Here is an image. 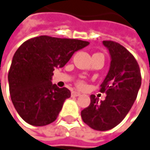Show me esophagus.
<instances>
[{
    "mask_svg": "<svg viewBox=\"0 0 150 150\" xmlns=\"http://www.w3.org/2000/svg\"><path fill=\"white\" fill-rule=\"evenodd\" d=\"M81 94L77 91H72V96L73 97H78V96H80Z\"/></svg>",
    "mask_w": 150,
    "mask_h": 150,
    "instance_id": "esophagus-1",
    "label": "esophagus"
}]
</instances>
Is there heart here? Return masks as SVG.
Instances as JSON below:
<instances>
[{"mask_svg": "<svg viewBox=\"0 0 150 150\" xmlns=\"http://www.w3.org/2000/svg\"><path fill=\"white\" fill-rule=\"evenodd\" d=\"M96 54H97V53H96ZM77 86H78V88H83L84 87V83L83 82H78Z\"/></svg>", "mask_w": 150, "mask_h": 150, "instance_id": "heart-1", "label": "heart"}]
</instances>
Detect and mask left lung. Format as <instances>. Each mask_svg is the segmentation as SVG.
Masks as SVG:
<instances>
[{
	"label": "left lung",
	"instance_id": "8db88e82",
	"mask_svg": "<svg viewBox=\"0 0 150 150\" xmlns=\"http://www.w3.org/2000/svg\"><path fill=\"white\" fill-rule=\"evenodd\" d=\"M110 54L108 73L101 83L104 100L91 95V103L81 112L83 121L97 131H108L119 125L133 105L142 85L141 70L136 59L121 44L103 41Z\"/></svg>",
	"mask_w": 150,
	"mask_h": 150
}]
</instances>
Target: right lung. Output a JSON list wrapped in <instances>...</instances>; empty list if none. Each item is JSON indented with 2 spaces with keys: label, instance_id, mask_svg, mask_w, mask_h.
I'll return each instance as SVG.
<instances>
[{
  "label": "right lung",
  "instance_id": "right-lung-1",
  "mask_svg": "<svg viewBox=\"0 0 150 150\" xmlns=\"http://www.w3.org/2000/svg\"><path fill=\"white\" fill-rule=\"evenodd\" d=\"M89 43L42 35L25 42L17 50L8 80L11 101L24 121L43 126L57 119L71 92L51 83L53 71L63 67L74 52Z\"/></svg>",
  "mask_w": 150,
  "mask_h": 150
}]
</instances>
